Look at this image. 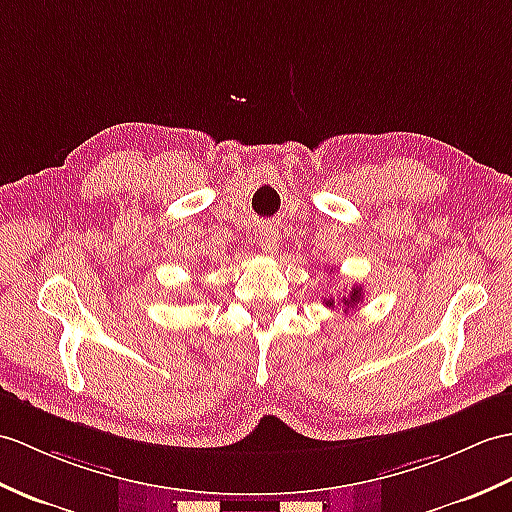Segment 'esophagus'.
<instances>
[{
	"label": "esophagus",
	"mask_w": 512,
	"mask_h": 512,
	"mask_svg": "<svg viewBox=\"0 0 512 512\" xmlns=\"http://www.w3.org/2000/svg\"><path fill=\"white\" fill-rule=\"evenodd\" d=\"M277 242H279V231L275 227H261L259 229V246H261V251L268 253V255L277 253L279 251Z\"/></svg>",
	"instance_id": "1"
}]
</instances>
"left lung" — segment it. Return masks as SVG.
<instances>
[{"label":"left lung","instance_id":"obj_1","mask_svg":"<svg viewBox=\"0 0 512 512\" xmlns=\"http://www.w3.org/2000/svg\"><path fill=\"white\" fill-rule=\"evenodd\" d=\"M364 299V292H362V285H353V288L349 290V294H342V299H340V303H342V307H344V312L349 310V307H358V303ZM327 307H336V301L331 299H325L323 301Z\"/></svg>","mask_w":512,"mask_h":512}]
</instances>
